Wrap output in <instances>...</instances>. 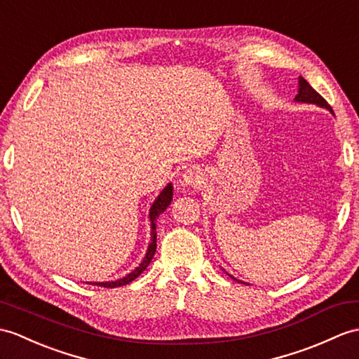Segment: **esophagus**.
<instances>
[{
  "mask_svg": "<svg viewBox=\"0 0 359 359\" xmlns=\"http://www.w3.org/2000/svg\"><path fill=\"white\" fill-rule=\"evenodd\" d=\"M202 182H203V172L198 168H189L182 174L180 185L187 188H197L202 185Z\"/></svg>",
  "mask_w": 359,
  "mask_h": 359,
  "instance_id": "1",
  "label": "esophagus"
}]
</instances>
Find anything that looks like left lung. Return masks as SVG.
<instances>
[{"label":"left lung","instance_id":"left-lung-1","mask_svg":"<svg viewBox=\"0 0 359 359\" xmlns=\"http://www.w3.org/2000/svg\"><path fill=\"white\" fill-rule=\"evenodd\" d=\"M294 101L298 102V104L302 102V104H313V105H318V107H321V108H326V110H329L333 116H335V113H333V110H332V107H330L326 101H324V99L311 87L309 82H307V81H306L304 78H302V76L298 78V93H297ZM228 275H229V273H228ZM229 277H231L232 280L238 281V283H243V285H248V283L240 281V280H237L236 277H232V275H229Z\"/></svg>","mask_w":359,"mask_h":359}]
</instances>
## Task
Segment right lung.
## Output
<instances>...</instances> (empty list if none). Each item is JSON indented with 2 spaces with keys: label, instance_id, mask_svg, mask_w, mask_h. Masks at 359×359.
I'll return each instance as SVG.
<instances>
[{
  "label": "right lung",
  "instance_id": "1",
  "mask_svg": "<svg viewBox=\"0 0 359 359\" xmlns=\"http://www.w3.org/2000/svg\"><path fill=\"white\" fill-rule=\"evenodd\" d=\"M171 200H172V183H168V185H166L161 191V194L156 197L151 208H149L148 217H149V223H151V238H149V245H148V249H147V254L144 257V260L139 263L137 268L133 269L130 273H127L122 278L113 280V281H87L88 285H97V286H101V287H119V286H125V285H128V283H131L133 280H136L139 275L148 268L149 262L153 260V257L156 254V246H157L156 245V236H157V232H156V220L166 210V208L170 206Z\"/></svg>",
  "mask_w": 359,
  "mask_h": 359
}]
</instances>
